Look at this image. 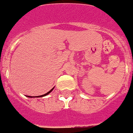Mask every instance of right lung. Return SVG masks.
Segmentation results:
<instances>
[{
  "instance_id": "obj_1",
  "label": "right lung",
  "mask_w": 133,
  "mask_h": 133,
  "mask_svg": "<svg viewBox=\"0 0 133 133\" xmlns=\"http://www.w3.org/2000/svg\"><path fill=\"white\" fill-rule=\"evenodd\" d=\"M54 88H55V87H53V88H52V89H51V90H50V91H49V92H46V94H44V95H41V96H36V97H37V98H38V97H45V96H46V95H49V93H50V92H52V90H53V89H54ZM26 97H29V98H32V97H31V96H26Z\"/></svg>"
}]
</instances>
